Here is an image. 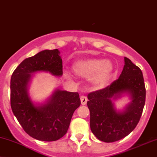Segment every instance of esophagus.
I'll list each match as a JSON object with an SVG mask.
<instances>
[{
	"instance_id": "1",
	"label": "esophagus",
	"mask_w": 157,
	"mask_h": 157,
	"mask_svg": "<svg viewBox=\"0 0 157 157\" xmlns=\"http://www.w3.org/2000/svg\"><path fill=\"white\" fill-rule=\"evenodd\" d=\"M80 99H81V103H82V104L86 105V102H87V98L84 96V95H82L80 98Z\"/></svg>"
}]
</instances>
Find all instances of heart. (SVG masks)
Segmentation results:
<instances>
[{
	"instance_id": "1",
	"label": "heart",
	"mask_w": 157,
	"mask_h": 157,
	"mask_svg": "<svg viewBox=\"0 0 157 157\" xmlns=\"http://www.w3.org/2000/svg\"><path fill=\"white\" fill-rule=\"evenodd\" d=\"M73 73L77 76L89 77L95 85L102 86L111 78L114 73V66L110 61L100 58L82 59L75 61L72 65Z\"/></svg>"
}]
</instances>
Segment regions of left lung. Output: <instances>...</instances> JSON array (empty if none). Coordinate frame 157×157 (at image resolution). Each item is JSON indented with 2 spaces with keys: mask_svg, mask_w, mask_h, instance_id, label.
<instances>
[{
  "mask_svg": "<svg viewBox=\"0 0 157 157\" xmlns=\"http://www.w3.org/2000/svg\"><path fill=\"white\" fill-rule=\"evenodd\" d=\"M121 75L110 85L88 94L90 128L99 140L113 143L133 131L140 120L145 102V86L142 71L125 57ZM123 92L130 94L132 103L123 113L113 108L111 99Z\"/></svg>",
  "mask_w": 157,
  "mask_h": 157,
  "instance_id": "1",
  "label": "left lung"
}]
</instances>
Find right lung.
<instances>
[{
	"instance_id": "right-lung-1",
	"label": "right lung",
	"mask_w": 157,
	"mask_h": 157,
	"mask_svg": "<svg viewBox=\"0 0 157 157\" xmlns=\"http://www.w3.org/2000/svg\"><path fill=\"white\" fill-rule=\"evenodd\" d=\"M49 72L61 76L62 60L58 49L45 50L24 59L10 82V102L17 120L26 133L41 141H56L67 133L73 112L81 105L78 93L57 90L47 104L36 106L27 93L31 73Z\"/></svg>"
}]
</instances>
